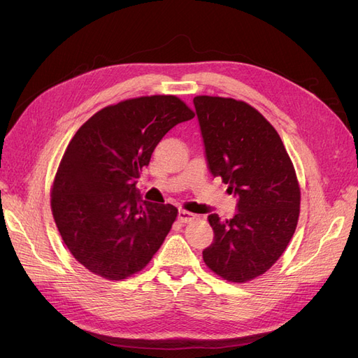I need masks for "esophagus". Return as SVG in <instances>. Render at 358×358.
Segmentation results:
<instances>
[{"mask_svg":"<svg viewBox=\"0 0 358 358\" xmlns=\"http://www.w3.org/2000/svg\"><path fill=\"white\" fill-rule=\"evenodd\" d=\"M178 220L180 222L188 224V222H192L194 220H196V215L191 213V212H187V210H179L178 212Z\"/></svg>","mask_w":358,"mask_h":358,"instance_id":"obj_1","label":"esophagus"}]
</instances>
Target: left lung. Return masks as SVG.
I'll return each instance as SVG.
<instances>
[{
  "instance_id": "1",
  "label": "left lung",
  "mask_w": 358,
  "mask_h": 358,
  "mask_svg": "<svg viewBox=\"0 0 358 358\" xmlns=\"http://www.w3.org/2000/svg\"><path fill=\"white\" fill-rule=\"evenodd\" d=\"M194 107L212 176L237 199V212L208 216L213 242L208 267L231 282H246L272 267L296 231L300 188L276 129L243 101L200 95Z\"/></svg>"
}]
</instances>
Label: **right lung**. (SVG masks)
Returning a JSON list of instances; mask_svg holds the SVG:
<instances>
[{"label": "right lung", "mask_w": 358, "mask_h": 358, "mask_svg": "<svg viewBox=\"0 0 358 358\" xmlns=\"http://www.w3.org/2000/svg\"><path fill=\"white\" fill-rule=\"evenodd\" d=\"M192 117L175 95L140 96L104 107L71 138L50 206L64 243L90 272L125 279L164 242L178 209L143 200L136 179L161 138Z\"/></svg>", "instance_id": "1"}]
</instances>
